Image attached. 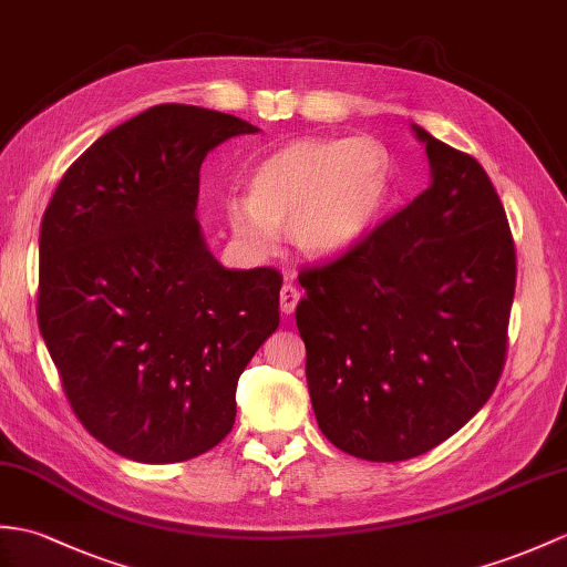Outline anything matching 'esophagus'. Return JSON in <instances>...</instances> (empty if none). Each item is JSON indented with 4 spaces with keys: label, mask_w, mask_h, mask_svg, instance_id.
Masks as SVG:
<instances>
[{
    "label": "esophagus",
    "mask_w": 567,
    "mask_h": 567,
    "mask_svg": "<svg viewBox=\"0 0 567 567\" xmlns=\"http://www.w3.org/2000/svg\"><path fill=\"white\" fill-rule=\"evenodd\" d=\"M299 299H301L299 287H295L292 282L282 285V289H280V309L285 313H292L297 309V305H299Z\"/></svg>",
    "instance_id": "obj_1"
}]
</instances>
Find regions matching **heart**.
<instances>
[{"label": "heart", "mask_w": 567, "mask_h": 567, "mask_svg": "<svg viewBox=\"0 0 567 567\" xmlns=\"http://www.w3.org/2000/svg\"><path fill=\"white\" fill-rule=\"evenodd\" d=\"M393 181L396 162L377 137L295 140L256 166L248 197L227 203V219L256 256H266L287 227L299 254L333 258L384 215Z\"/></svg>", "instance_id": "b5f03b06"}]
</instances>
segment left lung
Wrapping results in <instances>:
<instances>
[{
	"instance_id": "left-lung-1",
	"label": "left lung",
	"mask_w": 567,
	"mask_h": 567,
	"mask_svg": "<svg viewBox=\"0 0 567 567\" xmlns=\"http://www.w3.org/2000/svg\"><path fill=\"white\" fill-rule=\"evenodd\" d=\"M430 188L348 254L299 272L297 328L319 427L367 462H403L462 430L507 354L517 256L471 154L413 125Z\"/></svg>"
}]
</instances>
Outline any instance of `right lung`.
<instances>
[{
	"label": "right lung",
	"mask_w": 567,
	"mask_h": 567,
	"mask_svg": "<svg viewBox=\"0 0 567 567\" xmlns=\"http://www.w3.org/2000/svg\"><path fill=\"white\" fill-rule=\"evenodd\" d=\"M251 133L154 105L91 144L43 215L38 326L79 423L133 462L227 437L239 377L280 326V270L221 268L195 219L207 152Z\"/></svg>",
	"instance_id": "right-lung-1"
}]
</instances>
